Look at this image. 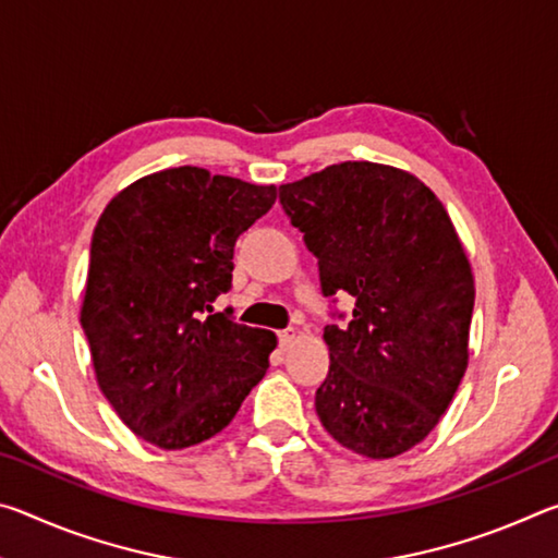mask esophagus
Segmentation results:
<instances>
[{
  "mask_svg": "<svg viewBox=\"0 0 558 558\" xmlns=\"http://www.w3.org/2000/svg\"><path fill=\"white\" fill-rule=\"evenodd\" d=\"M295 339H298V329L295 327L280 329V332H278V342H280L282 349H288L292 342H295Z\"/></svg>",
  "mask_w": 558,
  "mask_h": 558,
  "instance_id": "1",
  "label": "esophagus"
}]
</instances>
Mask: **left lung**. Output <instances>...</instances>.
Here are the masks:
<instances>
[{"instance_id":"8db88e82","label":"left lung","mask_w":558,"mask_h":558,"mask_svg":"<svg viewBox=\"0 0 558 558\" xmlns=\"http://www.w3.org/2000/svg\"><path fill=\"white\" fill-rule=\"evenodd\" d=\"M280 204L325 298L356 300L347 325L325 327L319 421L359 456H401L438 426L468 369L475 280L456 226L418 177L376 162L282 184Z\"/></svg>"}]
</instances>
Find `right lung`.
<instances>
[{
    "mask_svg": "<svg viewBox=\"0 0 558 558\" xmlns=\"http://www.w3.org/2000/svg\"><path fill=\"white\" fill-rule=\"evenodd\" d=\"M276 186L162 169L112 196L90 241L81 325L100 391L162 450L221 433L268 369L278 339L211 302L231 288L233 245Z\"/></svg>",
    "mask_w": 558,
    "mask_h": 558,
    "instance_id": "obj_1",
    "label": "right lung"
}]
</instances>
